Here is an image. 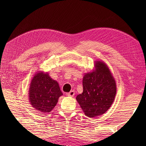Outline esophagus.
I'll return each mask as SVG.
<instances>
[{"label": "esophagus", "instance_id": "esophagus-1", "mask_svg": "<svg viewBox=\"0 0 146 146\" xmlns=\"http://www.w3.org/2000/svg\"><path fill=\"white\" fill-rule=\"evenodd\" d=\"M67 95L68 97H73L74 95H75V91L74 90H71V92H70L68 94H67Z\"/></svg>", "mask_w": 146, "mask_h": 146}]
</instances>
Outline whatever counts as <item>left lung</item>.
<instances>
[{"label": "left lung", "mask_w": 146, "mask_h": 146, "mask_svg": "<svg viewBox=\"0 0 146 146\" xmlns=\"http://www.w3.org/2000/svg\"><path fill=\"white\" fill-rule=\"evenodd\" d=\"M83 91L76 99L83 111L90 118L105 113L115 97L117 86L107 65L102 61H95V70L86 73L83 78Z\"/></svg>", "instance_id": "8db88e82"}]
</instances>
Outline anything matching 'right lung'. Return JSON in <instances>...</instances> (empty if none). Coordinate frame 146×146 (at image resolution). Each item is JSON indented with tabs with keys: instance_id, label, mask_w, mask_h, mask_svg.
<instances>
[{
	"instance_id": "add662e5",
	"label": "right lung",
	"mask_w": 146,
	"mask_h": 146,
	"mask_svg": "<svg viewBox=\"0 0 146 146\" xmlns=\"http://www.w3.org/2000/svg\"><path fill=\"white\" fill-rule=\"evenodd\" d=\"M28 94L30 104L35 110L48 113L56 105L63 93L58 82L51 78L48 73L38 71L31 82Z\"/></svg>"
}]
</instances>
